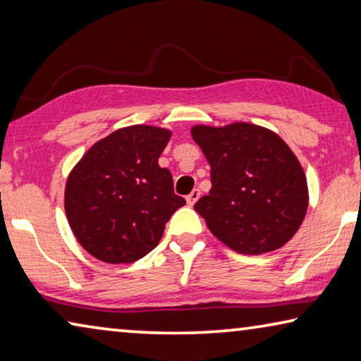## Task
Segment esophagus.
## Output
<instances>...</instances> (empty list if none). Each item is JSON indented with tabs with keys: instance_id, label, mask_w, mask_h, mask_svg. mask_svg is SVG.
Listing matches in <instances>:
<instances>
[{
	"instance_id": "esophagus-1",
	"label": "esophagus",
	"mask_w": 361,
	"mask_h": 361,
	"mask_svg": "<svg viewBox=\"0 0 361 361\" xmlns=\"http://www.w3.org/2000/svg\"><path fill=\"white\" fill-rule=\"evenodd\" d=\"M199 197H201V191H199V190H194V191L190 194V196L186 197V202L190 204V205H194V204L197 202V199H199Z\"/></svg>"
}]
</instances>
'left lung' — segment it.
I'll return each instance as SVG.
<instances>
[{
    "label": "left lung",
    "instance_id": "1",
    "mask_svg": "<svg viewBox=\"0 0 361 361\" xmlns=\"http://www.w3.org/2000/svg\"><path fill=\"white\" fill-rule=\"evenodd\" d=\"M210 164L212 190L194 209L209 230L239 254L271 252L304 221V169L273 131L250 123L191 130Z\"/></svg>",
    "mask_w": 361,
    "mask_h": 361
}]
</instances>
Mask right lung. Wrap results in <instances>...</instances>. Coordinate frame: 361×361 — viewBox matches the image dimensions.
Wrapping results in <instances>:
<instances>
[{
    "label": "right lung",
    "instance_id": "obj_1",
    "mask_svg": "<svg viewBox=\"0 0 361 361\" xmlns=\"http://www.w3.org/2000/svg\"><path fill=\"white\" fill-rule=\"evenodd\" d=\"M170 131L149 125L120 128L96 142L68 175L66 214L85 250L107 263L149 254L165 223L186 201L173 191L159 157Z\"/></svg>",
    "mask_w": 361,
    "mask_h": 361
}]
</instances>
